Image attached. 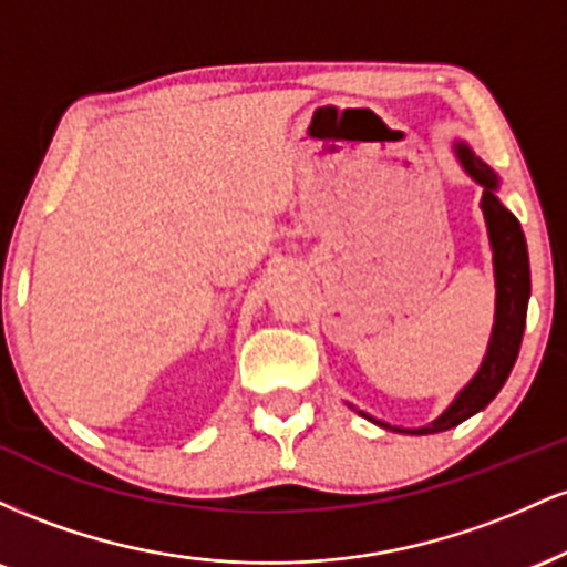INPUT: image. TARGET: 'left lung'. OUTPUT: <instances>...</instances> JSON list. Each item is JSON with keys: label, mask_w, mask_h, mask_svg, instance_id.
<instances>
[{"label": "left lung", "mask_w": 567, "mask_h": 567, "mask_svg": "<svg viewBox=\"0 0 567 567\" xmlns=\"http://www.w3.org/2000/svg\"><path fill=\"white\" fill-rule=\"evenodd\" d=\"M458 152L461 165L466 167V173L472 175L477 184L485 186L483 207L487 234H491L493 245V264H496V324H493L491 347H487V357L480 368V373L474 375V381L464 392L458 394V400L453 402L437 421H432L429 426L421 429H396V432H410V434H437L445 429L458 426L461 421H466L470 415L491 405V400L501 392L506 379H509L514 362H517L519 343H523L525 333V317H528V298H530V264H528V245H525V234L519 229V220L506 210L504 205L496 199V186L498 178L483 159L474 157L466 146H455ZM365 415V413H362ZM370 419V415H365ZM379 426L394 429L383 421H375Z\"/></svg>", "instance_id": "obj_1"}]
</instances>
